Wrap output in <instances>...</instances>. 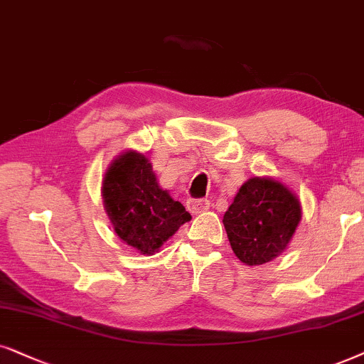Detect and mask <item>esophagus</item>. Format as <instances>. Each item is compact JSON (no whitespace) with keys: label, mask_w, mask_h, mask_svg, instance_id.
<instances>
[{"label":"esophagus","mask_w":364,"mask_h":364,"mask_svg":"<svg viewBox=\"0 0 364 364\" xmlns=\"http://www.w3.org/2000/svg\"><path fill=\"white\" fill-rule=\"evenodd\" d=\"M186 208H188V211L193 213V215H198V213L210 210V201L208 200H188Z\"/></svg>","instance_id":"obj_1"}]
</instances>
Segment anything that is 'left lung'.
<instances>
[{
	"mask_svg": "<svg viewBox=\"0 0 364 364\" xmlns=\"http://www.w3.org/2000/svg\"><path fill=\"white\" fill-rule=\"evenodd\" d=\"M301 221L298 196L273 178H250L223 216L228 240L241 263H269L287 250Z\"/></svg>",
	"mask_w": 364,
	"mask_h": 364,
	"instance_id": "1",
	"label": "left lung"
}]
</instances>
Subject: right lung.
Returning a JSON list of instances; mask_svg holds the SVG:
<instances>
[{
  "label": "right lung",
  "mask_w": 364,
  "mask_h": 364,
  "mask_svg": "<svg viewBox=\"0 0 364 364\" xmlns=\"http://www.w3.org/2000/svg\"><path fill=\"white\" fill-rule=\"evenodd\" d=\"M103 203L114 232L141 255H154L191 220V215L169 193L159 188L156 174L143 153H121L106 169Z\"/></svg>",
  "instance_id": "1"
}]
</instances>
